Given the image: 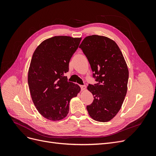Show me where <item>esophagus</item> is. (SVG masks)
<instances>
[{"label": "esophagus", "mask_w": 156, "mask_h": 156, "mask_svg": "<svg viewBox=\"0 0 156 156\" xmlns=\"http://www.w3.org/2000/svg\"><path fill=\"white\" fill-rule=\"evenodd\" d=\"M80 87H81V88L82 90L85 89V88H86V87L84 86V85H80Z\"/></svg>", "instance_id": "1"}]
</instances>
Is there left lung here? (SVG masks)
Returning <instances> with one entry per match:
<instances>
[{
    "instance_id": "left-lung-1",
    "label": "left lung",
    "mask_w": 156,
    "mask_h": 156,
    "mask_svg": "<svg viewBox=\"0 0 156 156\" xmlns=\"http://www.w3.org/2000/svg\"><path fill=\"white\" fill-rule=\"evenodd\" d=\"M87 56L96 84L87 87L94 101L87 106L94 120L108 122L120 109L127 93L129 72L119 46L105 36L86 37L79 45Z\"/></svg>"
}]
</instances>
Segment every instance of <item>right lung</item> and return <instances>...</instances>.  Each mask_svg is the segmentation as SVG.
Here are the masks:
<instances>
[{
	"mask_svg": "<svg viewBox=\"0 0 156 156\" xmlns=\"http://www.w3.org/2000/svg\"><path fill=\"white\" fill-rule=\"evenodd\" d=\"M81 37L54 36L44 41L33 53L28 73L32 100L45 119L60 120L67 116L71 99L80 87L68 82L64 74Z\"/></svg>",
	"mask_w": 156,
	"mask_h": 156,
	"instance_id": "add662e5",
	"label": "right lung"
}]
</instances>
